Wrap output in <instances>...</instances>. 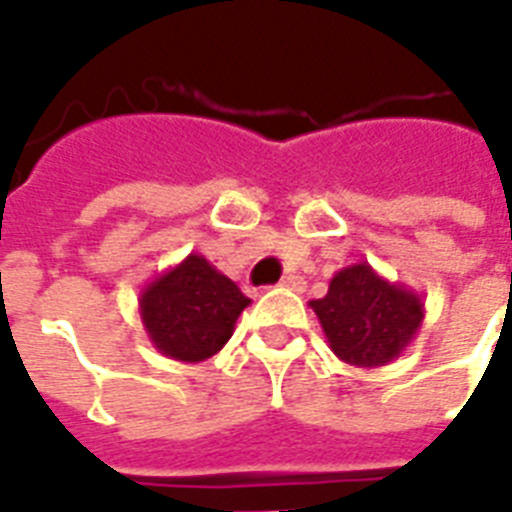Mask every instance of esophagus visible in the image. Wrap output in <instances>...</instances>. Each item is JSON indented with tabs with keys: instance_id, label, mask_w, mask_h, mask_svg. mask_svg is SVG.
Segmentation results:
<instances>
[{
	"instance_id": "obj_1",
	"label": "esophagus",
	"mask_w": 512,
	"mask_h": 512,
	"mask_svg": "<svg viewBox=\"0 0 512 512\" xmlns=\"http://www.w3.org/2000/svg\"><path fill=\"white\" fill-rule=\"evenodd\" d=\"M280 288H288V290H296V293H304L306 290V280L298 275H288L280 280Z\"/></svg>"
}]
</instances>
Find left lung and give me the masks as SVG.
Segmentation results:
<instances>
[{
    "mask_svg": "<svg viewBox=\"0 0 512 512\" xmlns=\"http://www.w3.org/2000/svg\"><path fill=\"white\" fill-rule=\"evenodd\" d=\"M327 346L351 367H383L407 351L425 317L423 296L386 280L367 261L338 269L327 296L309 301Z\"/></svg>",
    "mask_w": 512,
    "mask_h": 512,
    "instance_id": "obj_1",
    "label": "left lung"
}]
</instances>
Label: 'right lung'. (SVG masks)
I'll list each match as a JSON object with an SVG mask.
<instances>
[{
  "instance_id": "add662e5",
  "label": "right lung",
  "mask_w": 512,
  "mask_h": 512,
  "mask_svg": "<svg viewBox=\"0 0 512 512\" xmlns=\"http://www.w3.org/2000/svg\"><path fill=\"white\" fill-rule=\"evenodd\" d=\"M248 304L230 277L190 253L140 290V320L163 357L195 365L222 351Z\"/></svg>"
}]
</instances>
